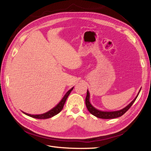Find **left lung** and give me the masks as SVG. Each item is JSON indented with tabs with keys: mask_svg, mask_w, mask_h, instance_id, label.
I'll list each match as a JSON object with an SVG mask.
<instances>
[{
	"mask_svg": "<svg viewBox=\"0 0 151 151\" xmlns=\"http://www.w3.org/2000/svg\"><path fill=\"white\" fill-rule=\"evenodd\" d=\"M141 90V89H140ZM140 90L138 93V94L137 95V96L136 97V98L134 99V100L130 102V103L126 107L122 109V110H118V111H101L97 109H96L95 108H94L93 106L91 105V104L89 102V93L88 91V90L87 91V95H86V107H87L88 111L90 112V113L95 115V117H99V118H101V119H114V118H117L119 117H121L123 115L125 112L127 111L132 106V105L133 104V103L135 102L136 99H137V96H138Z\"/></svg>",
	"mask_w": 151,
	"mask_h": 151,
	"instance_id": "obj_1",
	"label": "left lung"
}]
</instances>
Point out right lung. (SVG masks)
I'll use <instances>...</instances> for the list:
<instances>
[{
  "label": "right lung",
  "instance_id": "1",
  "mask_svg": "<svg viewBox=\"0 0 151 151\" xmlns=\"http://www.w3.org/2000/svg\"><path fill=\"white\" fill-rule=\"evenodd\" d=\"M73 88L69 89V90L66 93V94L64 95V97L62 99V101H61L55 107L53 108L52 109H51L50 111L46 112V113L43 114H40V115H31V114L24 113V112H23V113L24 114H26L27 115H28V116L32 117L33 118H36V119H48V118L52 117L54 116V115H57L58 114H59L60 112L62 111V110L63 108L64 104H65L67 97H68V96L69 95L70 93L71 92V91L73 90Z\"/></svg>",
  "mask_w": 151,
  "mask_h": 151
}]
</instances>
